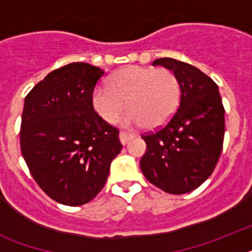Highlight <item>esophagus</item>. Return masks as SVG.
I'll return each mask as SVG.
<instances>
[{"instance_id": "obj_1", "label": "esophagus", "mask_w": 252, "mask_h": 252, "mask_svg": "<svg viewBox=\"0 0 252 252\" xmlns=\"http://www.w3.org/2000/svg\"><path fill=\"white\" fill-rule=\"evenodd\" d=\"M133 137H134V133H129V132H126V130H122L120 134H119V138H120V142H122L123 145H126V142Z\"/></svg>"}]
</instances>
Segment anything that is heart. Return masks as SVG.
<instances>
[{
    "label": "heart",
    "mask_w": 252,
    "mask_h": 252,
    "mask_svg": "<svg viewBox=\"0 0 252 252\" xmlns=\"http://www.w3.org/2000/svg\"><path fill=\"white\" fill-rule=\"evenodd\" d=\"M180 102V82L170 69L129 66L111 77L108 89L99 87L93 94L96 114L115 123L128 107V124L146 128L163 126L175 114Z\"/></svg>",
    "instance_id": "obj_1"
}]
</instances>
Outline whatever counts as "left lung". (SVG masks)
Segmentation results:
<instances>
[{
	"label": "left lung",
	"mask_w": 252,
	"mask_h": 252,
	"mask_svg": "<svg viewBox=\"0 0 252 252\" xmlns=\"http://www.w3.org/2000/svg\"><path fill=\"white\" fill-rule=\"evenodd\" d=\"M153 65L179 78L180 103L167 124L141 136L146 152L140 167L156 187L182 195L196 189L215 170L222 152L225 108L217 84L200 69L170 57Z\"/></svg>",
	"instance_id": "8db88e82"
}]
</instances>
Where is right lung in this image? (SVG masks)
Masks as SVG:
<instances>
[{
	"instance_id": "obj_1",
	"label": "right lung",
	"mask_w": 252,
	"mask_h": 252,
	"mask_svg": "<svg viewBox=\"0 0 252 252\" xmlns=\"http://www.w3.org/2000/svg\"><path fill=\"white\" fill-rule=\"evenodd\" d=\"M100 68L72 63L53 70L25 99L21 150L39 187L55 201L84 205L104 187L122 150L119 129L94 111Z\"/></svg>"
}]
</instances>
